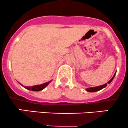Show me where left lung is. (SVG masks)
I'll return each mask as SVG.
<instances>
[{
	"label": "left lung",
	"mask_w": 128,
	"mask_h": 128,
	"mask_svg": "<svg viewBox=\"0 0 128 128\" xmlns=\"http://www.w3.org/2000/svg\"><path fill=\"white\" fill-rule=\"evenodd\" d=\"M116 73L114 74V76H113V77H112V79H111L110 80H109V82H108V83L104 84V85H102V86H98V87H91V88H88L86 89V90H87V92H97V91H98V90H102V88H104V87H106L107 84H110L111 82H112V80H113V78H114V76H115Z\"/></svg>",
	"instance_id": "obj_1"
}]
</instances>
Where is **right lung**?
I'll list each match as a JSON object with an SVG mask.
<instances>
[{"mask_svg":"<svg viewBox=\"0 0 128 128\" xmlns=\"http://www.w3.org/2000/svg\"><path fill=\"white\" fill-rule=\"evenodd\" d=\"M50 82H51V81L46 82V83L42 84H41V85H38V86H32V87H24V88L28 89V90H32V91L38 92V91H40V90H42V89L44 88L45 87H46V86H47L50 83Z\"/></svg>","mask_w":128,"mask_h":128,"instance_id":"right-lung-1","label":"right lung"}]
</instances>
